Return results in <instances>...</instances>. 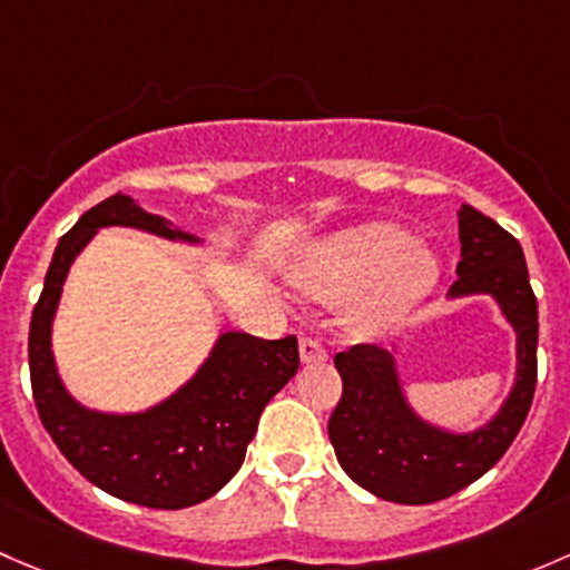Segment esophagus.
I'll use <instances>...</instances> for the list:
<instances>
[{
	"label": "esophagus",
	"mask_w": 570,
	"mask_h": 570,
	"mask_svg": "<svg viewBox=\"0 0 570 570\" xmlns=\"http://www.w3.org/2000/svg\"><path fill=\"white\" fill-rule=\"evenodd\" d=\"M298 356H302L304 365H321V362L328 360L326 348L313 337H302L298 340Z\"/></svg>",
	"instance_id": "esophagus-1"
}]
</instances>
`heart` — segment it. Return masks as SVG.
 <instances>
[{"mask_svg":"<svg viewBox=\"0 0 570 570\" xmlns=\"http://www.w3.org/2000/svg\"><path fill=\"white\" fill-rule=\"evenodd\" d=\"M436 277V252L386 222L340 233L293 266V283L309 296L324 302L362 296L354 309L362 334H379L406 318Z\"/></svg>","mask_w":570,"mask_h":570,"instance_id":"heart-1","label":"heart"}]
</instances>
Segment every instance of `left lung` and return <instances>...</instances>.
<instances>
[{"mask_svg":"<svg viewBox=\"0 0 570 570\" xmlns=\"http://www.w3.org/2000/svg\"><path fill=\"white\" fill-rule=\"evenodd\" d=\"M461 261L450 298L485 296L515 328V381L485 425L453 433L409 406L395 351L351 345L334 356L343 397L328 416L334 455L354 483L386 502L428 504L483 478L513 444L532 406L538 379V302L521 244L494 219L461 205Z\"/></svg>","mask_w":570,"mask_h":570,"instance_id":"obj_1","label":"left lung"}]
</instances>
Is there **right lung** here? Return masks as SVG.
Listing matches in <instances>:
<instances>
[{"instance_id": "right-lung-1", "label": "right lung", "mask_w": 570, "mask_h": 570, "mask_svg": "<svg viewBox=\"0 0 570 570\" xmlns=\"http://www.w3.org/2000/svg\"><path fill=\"white\" fill-rule=\"evenodd\" d=\"M139 227L169 242L199 244L164 216L111 195L60 238L29 324V379L40 422L92 485L142 508L180 510L214 497L242 469L266 403L298 371V343L225 332L195 379L148 412L107 414L68 395L51 354V321L62 285L101 227Z\"/></svg>"}]
</instances>
